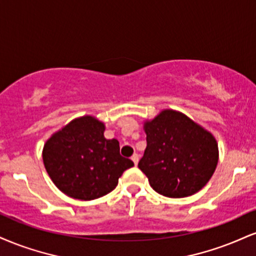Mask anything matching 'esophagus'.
<instances>
[{"label":"esophagus","mask_w":256,"mask_h":256,"mask_svg":"<svg viewBox=\"0 0 256 256\" xmlns=\"http://www.w3.org/2000/svg\"><path fill=\"white\" fill-rule=\"evenodd\" d=\"M131 160H132V161H134V164H137L138 161H140V155H138V154H134V155H132Z\"/></svg>","instance_id":"obj_1"}]
</instances>
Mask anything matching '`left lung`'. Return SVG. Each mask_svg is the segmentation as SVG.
Listing matches in <instances>:
<instances>
[{"mask_svg": "<svg viewBox=\"0 0 256 256\" xmlns=\"http://www.w3.org/2000/svg\"><path fill=\"white\" fill-rule=\"evenodd\" d=\"M146 148L138 168L152 187L169 198L194 194L218 162L214 137L182 113L166 110L144 125Z\"/></svg>", "mask_w": 256, "mask_h": 256, "instance_id": "1", "label": "left lung"}]
</instances>
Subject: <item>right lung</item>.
<instances>
[{
  "instance_id": "right-lung-1",
  "label": "right lung",
  "mask_w": 256,
  "mask_h": 256,
  "mask_svg": "<svg viewBox=\"0 0 256 256\" xmlns=\"http://www.w3.org/2000/svg\"><path fill=\"white\" fill-rule=\"evenodd\" d=\"M104 125L90 116L72 120L46 142L42 161L64 194L93 200L108 194L134 162L120 155L119 142L104 137Z\"/></svg>"
}]
</instances>
